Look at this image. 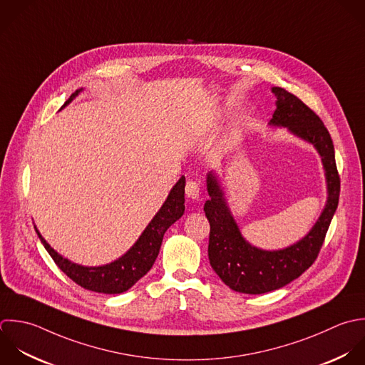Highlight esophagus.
I'll use <instances>...</instances> for the list:
<instances>
[{"label":"esophagus","mask_w":365,"mask_h":365,"mask_svg":"<svg viewBox=\"0 0 365 365\" xmlns=\"http://www.w3.org/2000/svg\"><path fill=\"white\" fill-rule=\"evenodd\" d=\"M185 192H186V196L190 197V199H193V200H196V199L200 197V187H199V185H197L196 182H193V180H189V182L186 183Z\"/></svg>","instance_id":"obj_1"}]
</instances>
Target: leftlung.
I'll return each instance as SVG.
<instances>
[{
  "label": "left lung",
  "mask_w": 365,
  "mask_h": 365,
  "mask_svg": "<svg viewBox=\"0 0 365 365\" xmlns=\"http://www.w3.org/2000/svg\"><path fill=\"white\" fill-rule=\"evenodd\" d=\"M276 110L269 125L286 128L292 135L314 146L322 158L327 200L310 232L299 242L279 250H264L249 243L227 205L216 172L206 175L209 200L205 213L210 223L209 260L212 269L232 290L245 294H263L284 287L300 277L317 259L326 233L339 206L340 178L334 145L322 119L297 96L273 86Z\"/></svg>",
  "instance_id": "obj_1"
}]
</instances>
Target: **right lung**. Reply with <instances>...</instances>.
Listing matches in <instances>:
<instances>
[{"label": "right lung", "mask_w": 365, "mask_h": 365, "mask_svg": "<svg viewBox=\"0 0 365 365\" xmlns=\"http://www.w3.org/2000/svg\"><path fill=\"white\" fill-rule=\"evenodd\" d=\"M83 88L76 89L69 99L62 105L65 108L69 105ZM61 108V109H62ZM185 176H182L176 185L170 189L166 200L153 216V219L148 223L139 239L133 243V246L122 255L119 259L102 264V266H82L73 263L63 256H61L56 250H53L49 243L42 237L39 230L35 227V232L53 259L55 264L76 284L81 287L103 294H120L129 290L138 280H140L153 266L160 245L163 240V235L166 230L179 220L185 213Z\"/></svg>", "instance_id": "1"}]
</instances>
